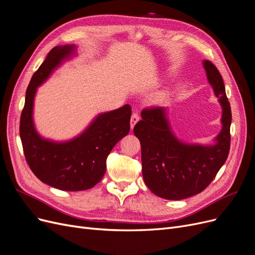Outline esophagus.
<instances>
[{"mask_svg":"<svg viewBox=\"0 0 255 255\" xmlns=\"http://www.w3.org/2000/svg\"><path fill=\"white\" fill-rule=\"evenodd\" d=\"M138 121H139V115L137 114V112H134L133 115H132V117H130V128L133 129Z\"/></svg>","mask_w":255,"mask_h":255,"instance_id":"1","label":"esophagus"}]
</instances>
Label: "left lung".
Returning <instances> with one entry per match:
<instances>
[{
	"mask_svg": "<svg viewBox=\"0 0 255 255\" xmlns=\"http://www.w3.org/2000/svg\"><path fill=\"white\" fill-rule=\"evenodd\" d=\"M203 67L222 107V128L215 138V144H190L177 139L165 107L143 110L142 119L134 128L141 145L144 183L154 195L167 200L186 199L203 191L229 155L232 114L225 84L218 69L210 60H204Z\"/></svg>",
	"mask_w": 255,
	"mask_h": 255,
	"instance_id": "1",
	"label": "left lung"
}]
</instances>
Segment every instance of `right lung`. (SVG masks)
Wrapping results in <instances>:
<instances>
[{
  "label": "right lung",
  "instance_id": "add662e5",
  "mask_svg": "<svg viewBox=\"0 0 255 255\" xmlns=\"http://www.w3.org/2000/svg\"><path fill=\"white\" fill-rule=\"evenodd\" d=\"M74 52L72 44L57 45L49 52L28 84L20 119V138L30 170L44 184L67 191L86 190L102 180L107 156L129 132L132 114L128 104L100 114L81 135L64 142L45 139L37 133L33 120L37 87Z\"/></svg>",
  "mask_w": 255,
  "mask_h": 255
}]
</instances>
